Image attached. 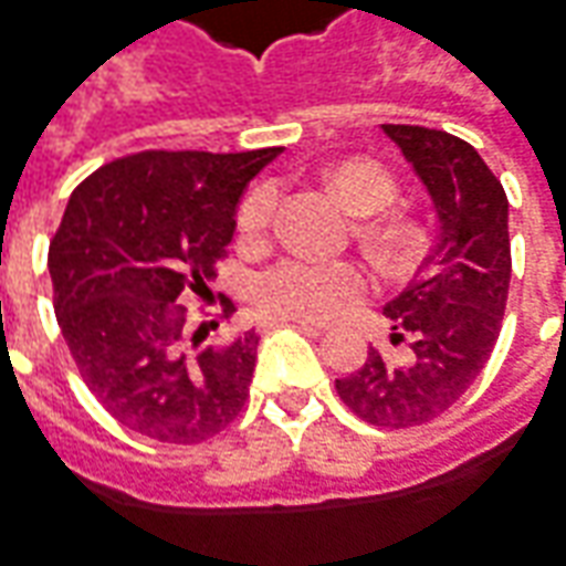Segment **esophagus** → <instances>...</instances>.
I'll use <instances>...</instances> for the list:
<instances>
[{"mask_svg":"<svg viewBox=\"0 0 566 566\" xmlns=\"http://www.w3.org/2000/svg\"><path fill=\"white\" fill-rule=\"evenodd\" d=\"M284 322L296 324V327H303V331H306V334H315V337H322V334H324V327H322V324L306 322V318H272L270 324H284Z\"/></svg>","mask_w":566,"mask_h":566,"instance_id":"34e87169","label":"esophagus"}]
</instances>
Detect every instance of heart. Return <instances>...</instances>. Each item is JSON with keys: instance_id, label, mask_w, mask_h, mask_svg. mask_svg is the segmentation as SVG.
Listing matches in <instances>:
<instances>
[{"instance_id": "1", "label": "heart", "mask_w": 566, "mask_h": 566, "mask_svg": "<svg viewBox=\"0 0 566 566\" xmlns=\"http://www.w3.org/2000/svg\"><path fill=\"white\" fill-rule=\"evenodd\" d=\"M331 189L352 214H377L395 199V180L377 161H346L327 177ZM275 187L263 184L242 201L239 229L248 242L266 235L275 214ZM386 244L401 242V232H386ZM365 291V272L343 260H315V256H284L256 282V303L282 318L324 322L337 318Z\"/></svg>"}]
</instances>
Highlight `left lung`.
Returning <instances> with one entry per match:
<instances>
[{
    "label": "left lung",
    "mask_w": 566,
    "mask_h": 566,
    "mask_svg": "<svg viewBox=\"0 0 566 566\" xmlns=\"http://www.w3.org/2000/svg\"><path fill=\"white\" fill-rule=\"evenodd\" d=\"M382 134L429 192L438 235L417 279L382 306L401 331L392 339L410 337L407 361L392 365L370 346L337 392L361 420L405 429L457 405L496 346L512 279L509 199L460 137L417 125H382Z\"/></svg>",
    "instance_id": "1"
}]
</instances>
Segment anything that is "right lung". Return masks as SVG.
Here are the masks:
<instances>
[{"instance_id":"obj_1","label":"right lung","mask_w":566,"mask_h":566,"mask_svg":"<svg viewBox=\"0 0 566 566\" xmlns=\"http://www.w3.org/2000/svg\"><path fill=\"white\" fill-rule=\"evenodd\" d=\"M279 153H137L70 196L49 251L57 324L91 395L125 429L199 444L242 413L260 337L201 343L205 322L189 337L184 303L208 294L244 189Z\"/></svg>"}]
</instances>
